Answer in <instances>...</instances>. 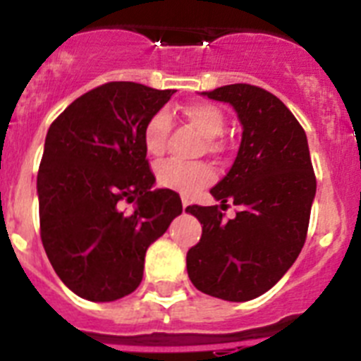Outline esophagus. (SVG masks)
I'll list each match as a JSON object with an SVG mask.
<instances>
[{
    "instance_id": "1",
    "label": "esophagus",
    "mask_w": 361,
    "mask_h": 361,
    "mask_svg": "<svg viewBox=\"0 0 361 361\" xmlns=\"http://www.w3.org/2000/svg\"><path fill=\"white\" fill-rule=\"evenodd\" d=\"M180 200H183V209H184V212H186V209H188V206H190V204H191L190 197L183 195V197H180Z\"/></svg>"
}]
</instances>
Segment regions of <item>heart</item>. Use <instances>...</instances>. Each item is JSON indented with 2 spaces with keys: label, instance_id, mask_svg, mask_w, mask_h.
<instances>
[{
  "label": "heart",
  "instance_id": "obj_1",
  "mask_svg": "<svg viewBox=\"0 0 361 361\" xmlns=\"http://www.w3.org/2000/svg\"><path fill=\"white\" fill-rule=\"evenodd\" d=\"M184 116L206 139V149L209 153L224 152L226 145L219 139L224 130L226 116L216 104L199 101L184 106ZM171 130L170 114L166 110L155 111L142 128V142L152 157H161L168 146V135ZM157 184L166 190L177 191L183 195H193L199 190L213 183V170L206 162L166 161L155 170Z\"/></svg>",
  "mask_w": 361,
  "mask_h": 361
}]
</instances>
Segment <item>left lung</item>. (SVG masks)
<instances>
[{"instance_id": "obj_1", "label": "left lung", "mask_w": 361, "mask_h": 361, "mask_svg": "<svg viewBox=\"0 0 361 361\" xmlns=\"http://www.w3.org/2000/svg\"><path fill=\"white\" fill-rule=\"evenodd\" d=\"M206 95L231 104L244 132L231 170L209 191L220 206L186 209L202 224L188 276L206 295L247 302L269 291L304 247L317 177L304 128L276 95L245 82ZM228 202L239 208L235 219L221 213Z\"/></svg>"}]
</instances>
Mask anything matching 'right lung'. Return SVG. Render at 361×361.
<instances>
[{
	"instance_id": "1",
	"label": "right lung",
	"mask_w": 361,
	"mask_h": 361,
	"mask_svg": "<svg viewBox=\"0 0 361 361\" xmlns=\"http://www.w3.org/2000/svg\"><path fill=\"white\" fill-rule=\"evenodd\" d=\"M175 90L111 81L50 124L37 171L39 233L66 288L114 302L139 288L146 250L183 213L178 193L153 190L142 128ZM126 203H135L132 212Z\"/></svg>"
}]
</instances>
